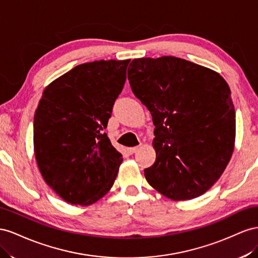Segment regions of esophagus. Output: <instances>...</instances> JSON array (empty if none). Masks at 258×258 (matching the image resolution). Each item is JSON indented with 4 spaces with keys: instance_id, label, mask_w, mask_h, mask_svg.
I'll use <instances>...</instances> for the list:
<instances>
[{
    "instance_id": "1",
    "label": "esophagus",
    "mask_w": 258,
    "mask_h": 258,
    "mask_svg": "<svg viewBox=\"0 0 258 258\" xmlns=\"http://www.w3.org/2000/svg\"><path fill=\"white\" fill-rule=\"evenodd\" d=\"M138 150H139V147H132V148H127L126 149L127 153H130V154H133V153L137 152Z\"/></svg>"
}]
</instances>
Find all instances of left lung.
<instances>
[{"label":"left lung","instance_id":"8db88e82","mask_svg":"<svg viewBox=\"0 0 258 258\" xmlns=\"http://www.w3.org/2000/svg\"><path fill=\"white\" fill-rule=\"evenodd\" d=\"M127 78L156 126L157 158L145 168L147 181L176 201L203 195L233 152L235 111L229 85L217 72L173 56L132 60Z\"/></svg>","mask_w":258,"mask_h":258}]
</instances>
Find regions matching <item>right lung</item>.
<instances>
[{
  "instance_id": "1",
  "label": "right lung",
  "mask_w": 258,
  "mask_h": 258,
  "mask_svg": "<svg viewBox=\"0 0 258 258\" xmlns=\"http://www.w3.org/2000/svg\"><path fill=\"white\" fill-rule=\"evenodd\" d=\"M127 60L79 64L43 92L33 122L44 180L66 202L90 205L112 187L122 154L104 130L126 80Z\"/></svg>"
}]
</instances>
